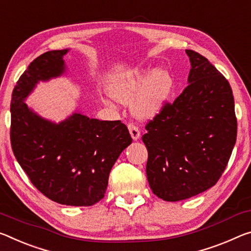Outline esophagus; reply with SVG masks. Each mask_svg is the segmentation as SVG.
I'll return each mask as SVG.
<instances>
[{"label": "esophagus", "mask_w": 251, "mask_h": 251, "mask_svg": "<svg viewBox=\"0 0 251 251\" xmlns=\"http://www.w3.org/2000/svg\"><path fill=\"white\" fill-rule=\"evenodd\" d=\"M128 129H129L130 136H132L134 141H137L138 138L141 137V132H140V129H138L137 126H135L134 124H128Z\"/></svg>", "instance_id": "1"}]
</instances>
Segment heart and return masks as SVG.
Listing matches in <instances>:
<instances>
[{
    "instance_id": "heart-1",
    "label": "heart",
    "mask_w": 251,
    "mask_h": 251,
    "mask_svg": "<svg viewBox=\"0 0 251 251\" xmlns=\"http://www.w3.org/2000/svg\"><path fill=\"white\" fill-rule=\"evenodd\" d=\"M174 78L165 69L134 68L110 83L109 94L118 101L130 98V109L136 116L150 118L158 114L174 90Z\"/></svg>"
}]
</instances>
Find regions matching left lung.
Listing matches in <instances>:
<instances>
[{"mask_svg":"<svg viewBox=\"0 0 251 251\" xmlns=\"http://www.w3.org/2000/svg\"><path fill=\"white\" fill-rule=\"evenodd\" d=\"M188 82L147 123L146 176L153 193L176 202L204 192L222 176L237 138L231 87L208 59L185 50Z\"/></svg>","mask_w":251,"mask_h":251,"instance_id":"1","label":"left lung"}]
</instances>
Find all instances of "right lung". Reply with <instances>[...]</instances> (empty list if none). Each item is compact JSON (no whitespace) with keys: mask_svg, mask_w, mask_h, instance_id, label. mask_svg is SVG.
<instances>
[{"mask_svg":"<svg viewBox=\"0 0 251 251\" xmlns=\"http://www.w3.org/2000/svg\"><path fill=\"white\" fill-rule=\"evenodd\" d=\"M52 50L30 63L15 85L11 101V145L30 181L57 203L89 206L105 196L110 170L130 143L121 121H99L74 113L55 124L25 102L37 83L61 75L63 55Z\"/></svg>","mask_w":251,"mask_h":251,"instance_id":"1","label":"right lung"}]
</instances>
